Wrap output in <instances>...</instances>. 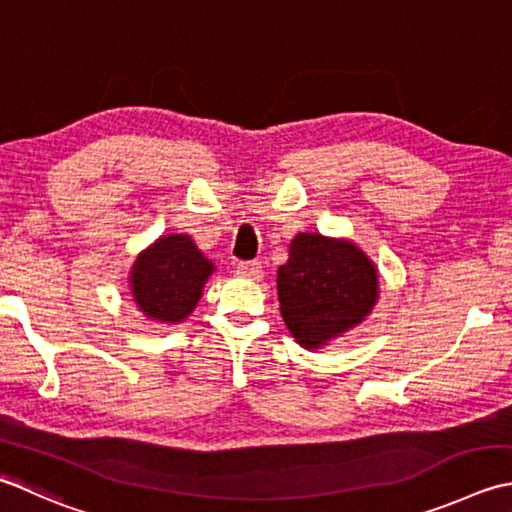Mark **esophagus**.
I'll return each instance as SVG.
<instances>
[{
	"instance_id": "1",
	"label": "esophagus",
	"mask_w": 512,
	"mask_h": 512,
	"mask_svg": "<svg viewBox=\"0 0 512 512\" xmlns=\"http://www.w3.org/2000/svg\"><path fill=\"white\" fill-rule=\"evenodd\" d=\"M235 273L244 279H259L262 277V264L259 262H239L235 266Z\"/></svg>"
}]
</instances>
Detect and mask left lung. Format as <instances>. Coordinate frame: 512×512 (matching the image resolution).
<instances>
[{
  "label": "left lung",
  "instance_id": "left-lung-1",
  "mask_svg": "<svg viewBox=\"0 0 512 512\" xmlns=\"http://www.w3.org/2000/svg\"><path fill=\"white\" fill-rule=\"evenodd\" d=\"M282 317L306 348L346 333L377 302V270L348 242L302 233L290 244L288 262L277 270Z\"/></svg>",
  "mask_w": 512,
  "mask_h": 512
}]
</instances>
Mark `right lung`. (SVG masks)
I'll return each mask as SVG.
<instances>
[{
  "label": "right lung",
  "mask_w": 512,
  "mask_h": 512,
  "mask_svg": "<svg viewBox=\"0 0 512 512\" xmlns=\"http://www.w3.org/2000/svg\"><path fill=\"white\" fill-rule=\"evenodd\" d=\"M213 264L199 253L193 239L168 235L137 257L130 273L137 306L157 322L186 319L202 297Z\"/></svg>",
  "instance_id": "obj_1"
}]
</instances>
